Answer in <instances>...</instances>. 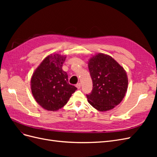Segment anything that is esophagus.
Returning <instances> with one entry per match:
<instances>
[{"label":"esophagus","instance_id":"obj_1","mask_svg":"<svg viewBox=\"0 0 157 157\" xmlns=\"http://www.w3.org/2000/svg\"><path fill=\"white\" fill-rule=\"evenodd\" d=\"M76 87H77L78 89H80V87H81V84H80V83H78L76 84Z\"/></svg>","mask_w":157,"mask_h":157}]
</instances>
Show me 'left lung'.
<instances>
[{
  "instance_id": "left-lung-1",
  "label": "left lung",
  "mask_w": 157,
  "mask_h": 157,
  "mask_svg": "<svg viewBox=\"0 0 157 157\" xmlns=\"http://www.w3.org/2000/svg\"><path fill=\"white\" fill-rule=\"evenodd\" d=\"M88 65L93 82L92 91L86 96L88 103L99 111L111 110L126 94V71L111 56L103 53L93 55Z\"/></svg>"
}]
</instances>
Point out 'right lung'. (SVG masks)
Returning <instances> with one entry per match:
<instances>
[{
    "label": "right lung",
    "mask_w": 157,
    "mask_h": 157,
    "mask_svg": "<svg viewBox=\"0 0 157 157\" xmlns=\"http://www.w3.org/2000/svg\"><path fill=\"white\" fill-rule=\"evenodd\" d=\"M66 56L50 54L42 60L31 78V92L35 101L45 110L57 111L69 101L77 88L69 84L63 71Z\"/></svg>",
    "instance_id": "right-lung-1"
}]
</instances>
